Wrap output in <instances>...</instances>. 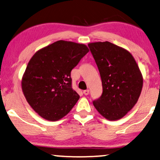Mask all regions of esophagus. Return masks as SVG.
<instances>
[{"instance_id":"1","label":"esophagus","mask_w":160,"mask_h":160,"mask_svg":"<svg viewBox=\"0 0 160 160\" xmlns=\"http://www.w3.org/2000/svg\"><path fill=\"white\" fill-rule=\"evenodd\" d=\"M89 92H90V90H86L83 91V93H84L85 95H88L89 94Z\"/></svg>"}]
</instances>
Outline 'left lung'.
<instances>
[{
    "label": "left lung",
    "mask_w": 160,
    "mask_h": 160,
    "mask_svg": "<svg viewBox=\"0 0 160 160\" xmlns=\"http://www.w3.org/2000/svg\"><path fill=\"white\" fill-rule=\"evenodd\" d=\"M102 82L100 98L92 101L95 109L109 121L123 118L138 101L142 76L132 55L109 42L88 45Z\"/></svg>",
    "instance_id": "left-lung-1"
}]
</instances>
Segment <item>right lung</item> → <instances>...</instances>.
<instances>
[{
  "label": "right lung",
  "instance_id": "right-lung-1",
  "mask_svg": "<svg viewBox=\"0 0 160 160\" xmlns=\"http://www.w3.org/2000/svg\"><path fill=\"white\" fill-rule=\"evenodd\" d=\"M89 52L84 44L59 40L35 53L27 65L22 90L33 109L48 121L65 116L79 98L71 70Z\"/></svg>",
  "mask_w": 160,
  "mask_h": 160
}]
</instances>
